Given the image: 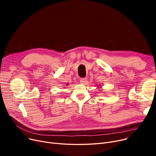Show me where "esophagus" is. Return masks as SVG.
<instances>
[{
    "mask_svg": "<svg viewBox=\"0 0 156 156\" xmlns=\"http://www.w3.org/2000/svg\"><path fill=\"white\" fill-rule=\"evenodd\" d=\"M80 83H81V84L85 85V83H87V78H81L80 80Z\"/></svg>",
    "mask_w": 156,
    "mask_h": 156,
    "instance_id": "1",
    "label": "esophagus"
}]
</instances>
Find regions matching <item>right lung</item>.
<instances>
[{
    "label": "right lung",
    "instance_id": "right-lung-1",
    "mask_svg": "<svg viewBox=\"0 0 156 156\" xmlns=\"http://www.w3.org/2000/svg\"><path fill=\"white\" fill-rule=\"evenodd\" d=\"M66 85H69V83H67V84H66Z\"/></svg>",
    "mask_w": 156,
    "mask_h": 156
}]
</instances>
